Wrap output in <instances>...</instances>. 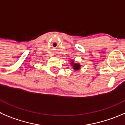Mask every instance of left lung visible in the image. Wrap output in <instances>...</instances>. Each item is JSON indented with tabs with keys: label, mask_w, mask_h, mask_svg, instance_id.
Listing matches in <instances>:
<instances>
[{
	"label": "left lung",
	"mask_w": 125,
	"mask_h": 125,
	"mask_svg": "<svg viewBox=\"0 0 125 125\" xmlns=\"http://www.w3.org/2000/svg\"><path fill=\"white\" fill-rule=\"evenodd\" d=\"M71 64H72V67H73V69L75 70V71H78V69H80V65L79 64L77 63H74L73 61H72L71 62Z\"/></svg>",
	"instance_id": "1"
}]
</instances>
